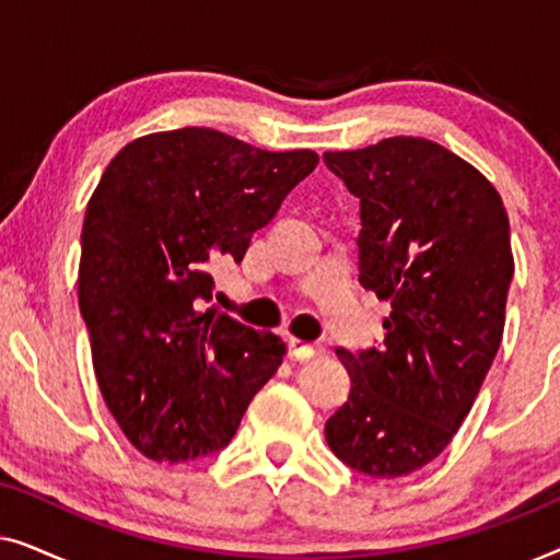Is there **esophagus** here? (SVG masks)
Returning a JSON list of instances; mask_svg holds the SVG:
<instances>
[{"label":"esophagus","mask_w":560,"mask_h":560,"mask_svg":"<svg viewBox=\"0 0 560 560\" xmlns=\"http://www.w3.org/2000/svg\"><path fill=\"white\" fill-rule=\"evenodd\" d=\"M288 347H290V357L298 359V362H308V359L324 354V347H320V343L301 341V339H295V336H290Z\"/></svg>","instance_id":"34e87169"}]
</instances>
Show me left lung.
I'll return each mask as SVG.
<instances>
[{
    "mask_svg": "<svg viewBox=\"0 0 560 560\" xmlns=\"http://www.w3.org/2000/svg\"><path fill=\"white\" fill-rule=\"evenodd\" d=\"M324 163L359 198V282L393 305L382 347L336 349L351 393L326 441L366 477H408L448 446L500 349L515 272L508 211L477 167L423 137Z\"/></svg>",
    "mask_w": 560,
    "mask_h": 560,
    "instance_id": "1",
    "label": "left lung"
}]
</instances>
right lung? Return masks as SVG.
<instances>
[{"label": "right lung", "mask_w": 560, "mask_h": 560, "mask_svg": "<svg viewBox=\"0 0 560 560\" xmlns=\"http://www.w3.org/2000/svg\"><path fill=\"white\" fill-rule=\"evenodd\" d=\"M318 165L217 129L140 137L117 152L86 206L79 305L98 387L132 446L190 462L232 441L285 343L226 313L209 267L242 262L252 234Z\"/></svg>", "instance_id": "right-lung-1"}]
</instances>
